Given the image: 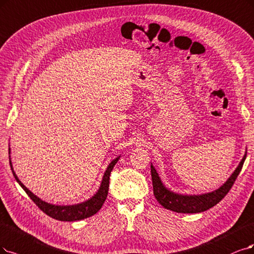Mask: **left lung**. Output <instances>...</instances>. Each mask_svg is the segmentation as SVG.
<instances>
[{
	"label": "left lung",
	"instance_id": "obj_1",
	"mask_svg": "<svg viewBox=\"0 0 254 254\" xmlns=\"http://www.w3.org/2000/svg\"><path fill=\"white\" fill-rule=\"evenodd\" d=\"M246 156L247 154H245V156H244L240 165L237 167V170L234 171V173L226 181V183L215 191L205 193L202 195H181L166 190L163 186L160 178H159L155 167L151 165L153 190H154V194L156 196V199L164 208L176 211V212L196 213V212H202V211L207 210L213 207L214 205H217L231 190L232 185L234 184V182H236L237 178L242 170Z\"/></svg>",
	"mask_w": 254,
	"mask_h": 254
}]
</instances>
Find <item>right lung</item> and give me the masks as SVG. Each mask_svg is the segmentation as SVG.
Masks as SVG:
<instances>
[{"mask_svg":"<svg viewBox=\"0 0 254 254\" xmlns=\"http://www.w3.org/2000/svg\"><path fill=\"white\" fill-rule=\"evenodd\" d=\"M119 160V157L116 158L115 160H113L110 165L108 166L107 171L105 173V176H103V179L101 182V185L99 187V190L96 192V194L92 196V198L86 202L77 204V205H71V206H56L52 204H48L44 201H42L40 198H37L35 194H33L27 187L18 180V178L13 172V168L11 165V161L9 160V163H10V167L12 174L15 178V180L18 182L23 190L26 191V193L30 196V199L36 204L37 207H39L43 212H45L47 215L49 217L59 220V221H64V222H73V221H79L82 219H87L91 215L95 214L100 208L101 206L105 203L107 196H108V191H109V185H110V175L111 172L114 168L115 164Z\"/></svg>","mask_w":254,"mask_h":254,"instance_id":"add662e5","label":"right lung"}]
</instances>
